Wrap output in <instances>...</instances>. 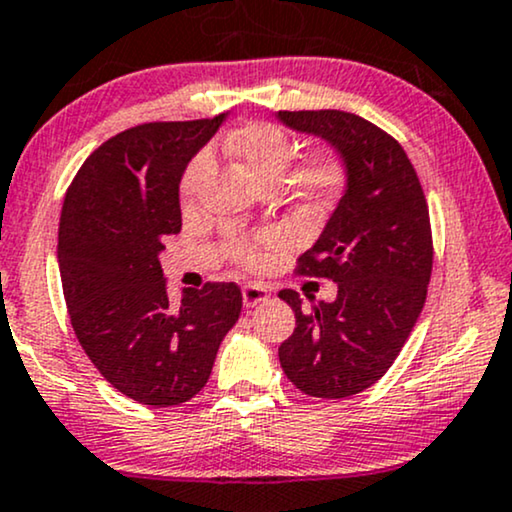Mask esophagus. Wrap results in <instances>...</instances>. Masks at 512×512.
<instances>
[{"label":"esophagus","instance_id":"obj_1","mask_svg":"<svg viewBox=\"0 0 512 512\" xmlns=\"http://www.w3.org/2000/svg\"><path fill=\"white\" fill-rule=\"evenodd\" d=\"M266 299H268V289L263 285H256V282H251V285H244L242 301H244L246 308H254L258 304H263Z\"/></svg>","mask_w":512,"mask_h":512}]
</instances>
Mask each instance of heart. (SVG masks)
Returning a JSON list of instances; mask_svg holds the SVG:
<instances>
[{
  "label": "heart",
  "mask_w": 512,
  "mask_h": 512,
  "mask_svg": "<svg viewBox=\"0 0 512 512\" xmlns=\"http://www.w3.org/2000/svg\"><path fill=\"white\" fill-rule=\"evenodd\" d=\"M220 144L242 166L244 173L261 187H273L285 178L296 156V144L292 142V137L280 125L263 121L246 123L242 128L227 132ZM208 166H211L208 154H199L189 161L180 182L182 199H194L201 180L208 173ZM289 182H292L296 197L311 201V204H320V201L330 199L342 185V168L330 156H311V159L301 161L292 170ZM235 251L242 263H254L258 256L256 246L244 242H237Z\"/></svg>",
  "instance_id": "b5f03b06"
}]
</instances>
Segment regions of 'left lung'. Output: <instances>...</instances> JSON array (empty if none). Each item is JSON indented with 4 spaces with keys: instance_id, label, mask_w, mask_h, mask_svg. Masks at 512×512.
Wrapping results in <instances>:
<instances>
[{
    "instance_id": "obj_1",
    "label": "left lung",
    "mask_w": 512,
    "mask_h": 512,
    "mask_svg": "<svg viewBox=\"0 0 512 512\" xmlns=\"http://www.w3.org/2000/svg\"><path fill=\"white\" fill-rule=\"evenodd\" d=\"M280 123L337 151L346 187L320 237L299 258V273L330 277L337 299L311 308L294 289L296 327L280 365L296 389L346 399L391 368L425 306L432 275L430 211L418 173L394 137L356 113L277 111Z\"/></svg>"
}]
</instances>
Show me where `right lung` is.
<instances>
[{
	"mask_svg": "<svg viewBox=\"0 0 512 512\" xmlns=\"http://www.w3.org/2000/svg\"><path fill=\"white\" fill-rule=\"evenodd\" d=\"M225 118L144 123L111 137L63 199L56 254L75 337L104 380L144 406L199 394L242 311L235 282L182 289L170 304L159 261L163 237L182 227V173Z\"/></svg>",
	"mask_w": 512,
	"mask_h": 512,
	"instance_id": "1",
	"label": "right lung"
}]
</instances>
